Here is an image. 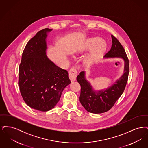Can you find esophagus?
Returning <instances> with one entry per match:
<instances>
[{"label":"esophagus","mask_w":148,"mask_h":148,"mask_svg":"<svg viewBox=\"0 0 148 148\" xmlns=\"http://www.w3.org/2000/svg\"><path fill=\"white\" fill-rule=\"evenodd\" d=\"M77 74V70L75 67L71 68L70 71H69V76L72 82H74L76 80Z\"/></svg>","instance_id":"34e87169"}]
</instances>
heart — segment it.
Here are the masks:
<instances>
[{"instance_id":"heart-1","label":"heart","mask_w":148,"mask_h":148,"mask_svg":"<svg viewBox=\"0 0 148 148\" xmlns=\"http://www.w3.org/2000/svg\"><path fill=\"white\" fill-rule=\"evenodd\" d=\"M103 42V39L100 38H93L88 40L79 49V53H83L96 48L92 54L86 58L85 63L87 64L90 65L94 63L104 51L106 49V44Z\"/></svg>"}]
</instances>
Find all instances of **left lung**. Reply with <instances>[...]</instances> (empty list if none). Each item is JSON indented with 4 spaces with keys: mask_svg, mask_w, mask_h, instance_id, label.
Segmentation results:
<instances>
[{
    "mask_svg": "<svg viewBox=\"0 0 148 148\" xmlns=\"http://www.w3.org/2000/svg\"><path fill=\"white\" fill-rule=\"evenodd\" d=\"M112 45L105 58H120L124 60V73L119 79L106 89L95 91L81 71L77 80L81 86L79 100L85 110L90 113L100 114L109 110L119 98L125 88L129 73V59L123 45L112 35Z\"/></svg>",
    "mask_w": 148,
    "mask_h": 148,
    "instance_id": "8db88e82",
    "label": "left lung"
}]
</instances>
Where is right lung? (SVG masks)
<instances>
[{
	"label": "right lung",
	"mask_w": 148,
	"mask_h": 148,
	"mask_svg": "<svg viewBox=\"0 0 148 148\" xmlns=\"http://www.w3.org/2000/svg\"><path fill=\"white\" fill-rule=\"evenodd\" d=\"M51 30H41L29 41L19 68L23 100L30 108L42 112L54 108L64 88L71 83L67 71L57 66L46 56V38Z\"/></svg>",
	"instance_id": "right-lung-1"
}]
</instances>
